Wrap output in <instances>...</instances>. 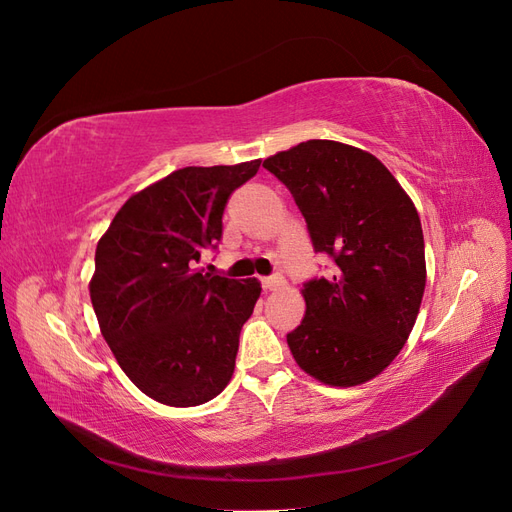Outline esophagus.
<instances>
[{"label":"esophagus","mask_w":512,"mask_h":512,"mask_svg":"<svg viewBox=\"0 0 512 512\" xmlns=\"http://www.w3.org/2000/svg\"><path fill=\"white\" fill-rule=\"evenodd\" d=\"M280 286H284V280L282 277H265V280H262V288L265 290H277Z\"/></svg>","instance_id":"34e87169"}]
</instances>
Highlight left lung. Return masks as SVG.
Returning <instances> with one entry per match:
<instances>
[{"label":"left lung","mask_w":512,"mask_h":512,"mask_svg":"<svg viewBox=\"0 0 512 512\" xmlns=\"http://www.w3.org/2000/svg\"><path fill=\"white\" fill-rule=\"evenodd\" d=\"M307 222L331 277L301 290L305 316L286 335L297 365L329 386H359L393 363L421 309L427 267L412 198L376 156L337 141H305L262 162Z\"/></svg>","instance_id":"8db88e82"}]
</instances>
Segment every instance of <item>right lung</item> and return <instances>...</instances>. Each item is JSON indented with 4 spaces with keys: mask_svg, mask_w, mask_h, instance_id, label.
<instances>
[{
    "mask_svg": "<svg viewBox=\"0 0 512 512\" xmlns=\"http://www.w3.org/2000/svg\"><path fill=\"white\" fill-rule=\"evenodd\" d=\"M258 168H179L132 194L98 241L89 297L100 331L123 374L164 406L207 404L235 371L260 282L211 275L198 262L222 239L230 194Z\"/></svg>",
    "mask_w": 512,
    "mask_h": 512,
    "instance_id": "1",
    "label": "right lung"
}]
</instances>
